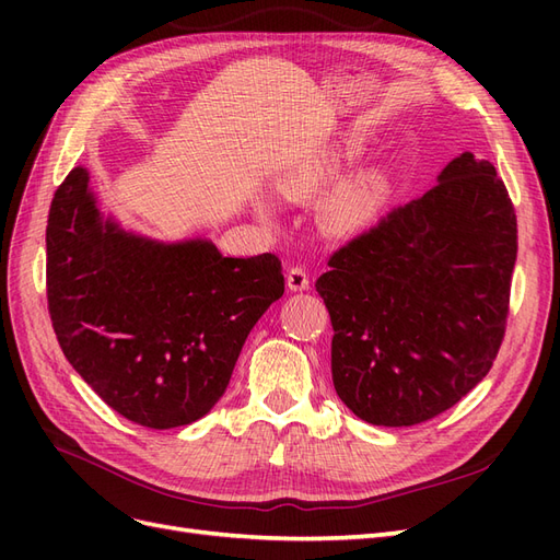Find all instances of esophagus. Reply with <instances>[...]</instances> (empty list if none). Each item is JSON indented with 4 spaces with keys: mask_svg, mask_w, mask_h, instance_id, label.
<instances>
[{
    "mask_svg": "<svg viewBox=\"0 0 560 560\" xmlns=\"http://www.w3.org/2000/svg\"><path fill=\"white\" fill-rule=\"evenodd\" d=\"M287 287H290L292 292H306L311 287V278L306 273V268L294 266L287 270Z\"/></svg>",
    "mask_w": 560,
    "mask_h": 560,
    "instance_id": "34e87169",
    "label": "esophagus"
}]
</instances>
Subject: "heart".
Masks as SVG:
<instances>
[{"mask_svg": "<svg viewBox=\"0 0 560 560\" xmlns=\"http://www.w3.org/2000/svg\"><path fill=\"white\" fill-rule=\"evenodd\" d=\"M350 159V151H336L325 159L311 161L294 173L287 182V191L292 194H311L329 184L338 171H341L343 161ZM387 194L385 177L376 171H366L346 179L327 200V219L329 224L338 231H354L371 222V217L378 212Z\"/></svg>", "mask_w": 560, "mask_h": 560, "instance_id": "heart-1", "label": "heart"}]
</instances>
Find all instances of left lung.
I'll list each match as a JSON object with an SVG mask.
<instances>
[{"label": "left lung", "mask_w": 560, "mask_h": 560, "mask_svg": "<svg viewBox=\"0 0 560 560\" xmlns=\"http://www.w3.org/2000/svg\"><path fill=\"white\" fill-rule=\"evenodd\" d=\"M514 264L512 198L493 163L465 151L428 194L334 252L317 278L336 395L383 428L451 409L493 366Z\"/></svg>", "instance_id": "left-lung-1"}]
</instances>
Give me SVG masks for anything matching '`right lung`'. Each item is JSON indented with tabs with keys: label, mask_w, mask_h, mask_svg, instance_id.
<instances>
[{
	"label": "right lung",
	"mask_w": 560,
	"mask_h": 560,
	"mask_svg": "<svg viewBox=\"0 0 560 560\" xmlns=\"http://www.w3.org/2000/svg\"><path fill=\"white\" fill-rule=\"evenodd\" d=\"M282 294L276 254L233 259L206 238L126 231L100 212L81 165L50 202L46 296L58 343L97 397L138 425L171 430L206 416Z\"/></svg>",
	"instance_id": "obj_1"
}]
</instances>
